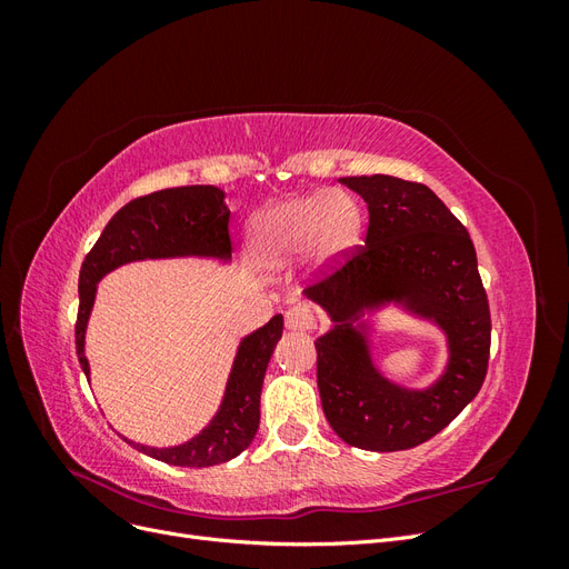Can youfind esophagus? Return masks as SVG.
Wrapping results in <instances>:
<instances>
[{"mask_svg":"<svg viewBox=\"0 0 569 569\" xmlns=\"http://www.w3.org/2000/svg\"><path fill=\"white\" fill-rule=\"evenodd\" d=\"M284 325H287V330H291V332H311L316 327V316L308 306L297 303V306L287 308Z\"/></svg>","mask_w":569,"mask_h":569,"instance_id":"1","label":"esophagus"}]
</instances>
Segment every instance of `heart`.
<instances>
[{
  "instance_id": "1",
  "label": "heart",
  "mask_w": 569,
  "mask_h": 569,
  "mask_svg": "<svg viewBox=\"0 0 569 569\" xmlns=\"http://www.w3.org/2000/svg\"><path fill=\"white\" fill-rule=\"evenodd\" d=\"M363 232V213L347 192L320 189L266 209L251 226V249L268 268H282L303 251L318 261L347 256Z\"/></svg>"
}]
</instances>
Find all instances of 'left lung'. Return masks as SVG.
<instances>
[{
  "instance_id": "left-lung-1",
  "label": "left lung",
  "mask_w": 569,
  "mask_h": 569,
  "mask_svg": "<svg viewBox=\"0 0 569 569\" xmlns=\"http://www.w3.org/2000/svg\"><path fill=\"white\" fill-rule=\"evenodd\" d=\"M368 203L366 244L306 289L337 322L316 341L325 418L356 449L406 451L439 435L468 406L489 368L491 316L462 222L422 182L391 176L341 178ZM385 300H403L450 335L452 360L425 392L387 383L373 370L352 320Z\"/></svg>"
}]
</instances>
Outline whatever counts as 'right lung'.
Returning a JSON list of instances; mask_svg holds the SVG:
<instances>
[{"label": "right lung", "mask_w": 569, "mask_h": 569, "mask_svg": "<svg viewBox=\"0 0 569 569\" xmlns=\"http://www.w3.org/2000/svg\"><path fill=\"white\" fill-rule=\"evenodd\" d=\"M232 251L230 211L222 203V192L211 184L161 189L126 203L99 234L97 244L84 256L80 268V306L76 320V349L82 372L90 377L84 358V327L94 303L97 282L118 266L142 258L168 256H218ZM282 316H274L256 330L237 351L228 380L226 399L211 425L199 437L173 449H151L132 443L137 451L180 468H209L228 462L253 441L261 422V387L274 343L282 337Z\"/></svg>", "instance_id": "obj_1"}]
</instances>
